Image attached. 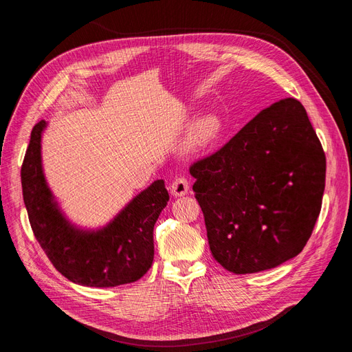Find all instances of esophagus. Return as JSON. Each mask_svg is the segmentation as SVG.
<instances>
[{"label":"esophagus","mask_w":352,"mask_h":352,"mask_svg":"<svg viewBox=\"0 0 352 352\" xmlns=\"http://www.w3.org/2000/svg\"><path fill=\"white\" fill-rule=\"evenodd\" d=\"M188 190H189V184L188 180L182 176L176 177L172 182V185H170V192H172L175 197H184L188 194Z\"/></svg>","instance_id":"obj_1"}]
</instances>
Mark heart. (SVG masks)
I'll list each match as a JSON object with an SVG mask.
<instances>
[{
	"label": "heart",
	"mask_w": 352,
	"mask_h": 352,
	"mask_svg": "<svg viewBox=\"0 0 352 352\" xmlns=\"http://www.w3.org/2000/svg\"><path fill=\"white\" fill-rule=\"evenodd\" d=\"M220 132V122L216 116H206L194 126L188 138V150L201 151L216 141Z\"/></svg>",
	"instance_id": "b5f03b06"
}]
</instances>
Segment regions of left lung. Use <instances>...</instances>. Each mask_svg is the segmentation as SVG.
Returning <instances> with one entry per match:
<instances>
[{
    "label": "left lung",
    "mask_w": 352,
    "mask_h": 352,
    "mask_svg": "<svg viewBox=\"0 0 352 352\" xmlns=\"http://www.w3.org/2000/svg\"><path fill=\"white\" fill-rule=\"evenodd\" d=\"M189 172L211 254L226 270L273 269L310 239L322 208L326 155L300 101L272 104Z\"/></svg>",
    "instance_id": "obj_1"
}]
</instances>
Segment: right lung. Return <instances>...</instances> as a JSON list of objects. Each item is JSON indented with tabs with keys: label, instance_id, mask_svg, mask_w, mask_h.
Returning a JSON list of instances; mask_svg holds the SVG:
<instances>
[{
	"label": "right lung",
	"instance_id": "right-lung-1",
	"mask_svg": "<svg viewBox=\"0 0 352 352\" xmlns=\"http://www.w3.org/2000/svg\"><path fill=\"white\" fill-rule=\"evenodd\" d=\"M45 126V120L34 126L22 164L23 201L41 248L73 283L111 287L141 279L153 264L154 225L168 201L164 180H155L138 194L107 226L78 229L63 216L42 172Z\"/></svg>",
	"mask_w": 352,
	"mask_h": 352
}]
</instances>
